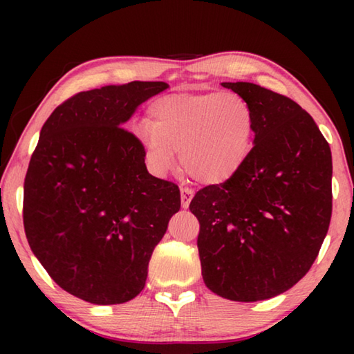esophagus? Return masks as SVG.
Masks as SVG:
<instances>
[{"mask_svg":"<svg viewBox=\"0 0 354 354\" xmlns=\"http://www.w3.org/2000/svg\"><path fill=\"white\" fill-rule=\"evenodd\" d=\"M192 198H194V190L192 189H187V187H183L181 189V206L184 209H187Z\"/></svg>","mask_w":354,"mask_h":354,"instance_id":"esophagus-1","label":"esophagus"}]
</instances>
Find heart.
I'll list each match as a JSON object with an SVG mask.
<instances>
[{
    "instance_id": "heart-1",
    "label": "heart",
    "mask_w": 354,
    "mask_h": 354,
    "mask_svg": "<svg viewBox=\"0 0 354 354\" xmlns=\"http://www.w3.org/2000/svg\"><path fill=\"white\" fill-rule=\"evenodd\" d=\"M151 123L136 137L148 169L165 176L179 162L196 181L220 184L247 162L254 143V115L247 100L232 92L175 93L154 101Z\"/></svg>"
}]
</instances>
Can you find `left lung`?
<instances>
[{"label": "left lung", "instance_id": "obj_1", "mask_svg": "<svg viewBox=\"0 0 354 354\" xmlns=\"http://www.w3.org/2000/svg\"><path fill=\"white\" fill-rule=\"evenodd\" d=\"M247 100L254 143L223 184L194 196L207 289L232 301L289 290L313 266L331 220V149L295 101L251 82H221Z\"/></svg>", "mask_w": 354, "mask_h": 354}]
</instances>
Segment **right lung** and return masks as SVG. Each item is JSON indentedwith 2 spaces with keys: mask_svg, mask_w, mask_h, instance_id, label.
<instances>
[{
  "mask_svg": "<svg viewBox=\"0 0 354 354\" xmlns=\"http://www.w3.org/2000/svg\"><path fill=\"white\" fill-rule=\"evenodd\" d=\"M169 88L134 81L81 92L41 127L25 178L29 247L55 283L93 304L139 295L148 262L181 207L178 185L149 175L127 122Z\"/></svg>",
  "mask_w": 354,
  "mask_h": 354,
  "instance_id": "obj_1",
  "label": "right lung"
}]
</instances>
